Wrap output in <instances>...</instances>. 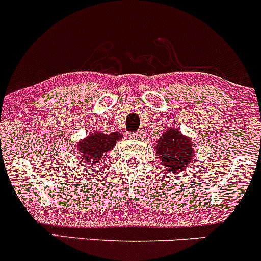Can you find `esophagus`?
Wrapping results in <instances>:
<instances>
[{"mask_svg": "<svg viewBox=\"0 0 261 261\" xmlns=\"http://www.w3.org/2000/svg\"><path fill=\"white\" fill-rule=\"evenodd\" d=\"M129 136H130V138L142 139V138H144V132H143V130H138V132H136V133H130Z\"/></svg>", "mask_w": 261, "mask_h": 261, "instance_id": "obj_1", "label": "esophagus"}]
</instances>
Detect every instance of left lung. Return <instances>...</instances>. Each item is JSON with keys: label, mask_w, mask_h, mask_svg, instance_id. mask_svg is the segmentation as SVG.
I'll use <instances>...</instances> for the list:
<instances>
[{"label": "left lung", "mask_w": 261, "mask_h": 261, "mask_svg": "<svg viewBox=\"0 0 261 261\" xmlns=\"http://www.w3.org/2000/svg\"><path fill=\"white\" fill-rule=\"evenodd\" d=\"M154 148L167 173L173 174L186 169L194 155L192 139L174 128H168Z\"/></svg>", "instance_id": "1"}]
</instances>
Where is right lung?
I'll list each match as a JSON object with an SVG mask.
<instances>
[{
    "instance_id": "1",
    "label": "right lung",
    "mask_w": 261,
    "mask_h": 261,
    "mask_svg": "<svg viewBox=\"0 0 261 261\" xmlns=\"http://www.w3.org/2000/svg\"><path fill=\"white\" fill-rule=\"evenodd\" d=\"M122 139L119 132H113L111 134L94 132L87 136L85 139L77 143V148L80 150L81 159L88 167H97L99 165L105 155L111 152L116 143Z\"/></svg>"
}]
</instances>
